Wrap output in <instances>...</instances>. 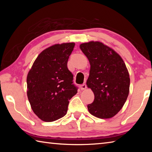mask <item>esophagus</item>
Instances as JSON below:
<instances>
[{
    "label": "esophagus",
    "instance_id": "obj_1",
    "mask_svg": "<svg viewBox=\"0 0 152 152\" xmlns=\"http://www.w3.org/2000/svg\"><path fill=\"white\" fill-rule=\"evenodd\" d=\"M86 84H82L80 85V89L82 91H83V90H85L86 88Z\"/></svg>",
    "mask_w": 152,
    "mask_h": 152
}]
</instances>
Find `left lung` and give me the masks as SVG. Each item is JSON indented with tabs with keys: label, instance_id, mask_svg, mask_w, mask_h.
Instances as JSON below:
<instances>
[{
	"label": "left lung",
	"instance_id": "8db88e82",
	"mask_svg": "<svg viewBox=\"0 0 152 152\" xmlns=\"http://www.w3.org/2000/svg\"><path fill=\"white\" fill-rule=\"evenodd\" d=\"M91 70L87 86L94 94L88 104L91 115L100 119L114 117L122 109L129 92L130 78L125 64L117 52L99 42L82 43Z\"/></svg>",
	"mask_w": 152,
	"mask_h": 152
}]
</instances>
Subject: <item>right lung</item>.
<instances>
[{"label": "right lung", "instance_id": "add662e5", "mask_svg": "<svg viewBox=\"0 0 152 152\" xmlns=\"http://www.w3.org/2000/svg\"><path fill=\"white\" fill-rule=\"evenodd\" d=\"M74 45V43H64L45 49L27 74L28 99L33 111L43 121L64 117L69 101L77 93L73 74L67 66Z\"/></svg>", "mask_w": 152, "mask_h": 152}]
</instances>
